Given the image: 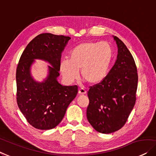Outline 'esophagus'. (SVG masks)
<instances>
[{"mask_svg":"<svg viewBox=\"0 0 156 156\" xmlns=\"http://www.w3.org/2000/svg\"><path fill=\"white\" fill-rule=\"evenodd\" d=\"M78 94L80 95H84L87 94V91H86L84 89H83V88H80V89H79Z\"/></svg>","mask_w":156,"mask_h":156,"instance_id":"obj_1","label":"esophagus"}]
</instances>
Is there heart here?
I'll list each match as a JSON object with an SVG mask.
<instances>
[{"label":"heart","mask_w":156,"mask_h":156,"mask_svg":"<svg viewBox=\"0 0 156 156\" xmlns=\"http://www.w3.org/2000/svg\"><path fill=\"white\" fill-rule=\"evenodd\" d=\"M113 50L106 41L85 42L70 51L69 59L60 62V71L67 83H73L79 77V70L83 80L96 84L105 78L111 65Z\"/></svg>","instance_id":"b5f03b06"}]
</instances>
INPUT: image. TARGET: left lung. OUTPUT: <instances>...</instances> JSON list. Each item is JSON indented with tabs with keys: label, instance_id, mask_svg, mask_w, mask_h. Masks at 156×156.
Listing matches in <instances>:
<instances>
[{
	"label": "left lung",
	"instance_id": "1",
	"mask_svg": "<svg viewBox=\"0 0 156 156\" xmlns=\"http://www.w3.org/2000/svg\"><path fill=\"white\" fill-rule=\"evenodd\" d=\"M113 37L118 48L116 61L104 80L90 87L88 91L87 119L95 130L102 134L122 127L136 103V64L125 44Z\"/></svg>",
	"mask_w": 156,
	"mask_h": 156
}]
</instances>
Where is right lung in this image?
Listing matches in <instances>:
<instances>
[{"label": "right lung", "mask_w": 156, "mask_h": 156, "mask_svg": "<svg viewBox=\"0 0 156 156\" xmlns=\"http://www.w3.org/2000/svg\"><path fill=\"white\" fill-rule=\"evenodd\" d=\"M69 39L70 37L62 35L41 34L27 46L17 65L18 107L28 122L38 129L55 128L77 94V86H62L57 80L61 53ZM35 59L51 65L49 66L48 76L41 83L35 81L30 75V66Z\"/></svg>", "instance_id": "add662e5"}]
</instances>
